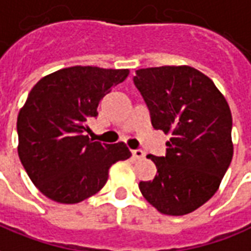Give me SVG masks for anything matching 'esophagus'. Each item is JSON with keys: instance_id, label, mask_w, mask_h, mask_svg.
I'll return each mask as SVG.
<instances>
[{"instance_id": "esophagus-1", "label": "esophagus", "mask_w": 251, "mask_h": 251, "mask_svg": "<svg viewBox=\"0 0 251 251\" xmlns=\"http://www.w3.org/2000/svg\"><path fill=\"white\" fill-rule=\"evenodd\" d=\"M131 154H133V157H134L135 159H142L145 157V153L141 149L131 150Z\"/></svg>"}]
</instances>
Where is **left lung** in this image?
<instances>
[{
	"label": "left lung",
	"mask_w": 251,
	"mask_h": 251,
	"mask_svg": "<svg viewBox=\"0 0 251 251\" xmlns=\"http://www.w3.org/2000/svg\"><path fill=\"white\" fill-rule=\"evenodd\" d=\"M133 81L154 129L170 135L165 157L148 155L157 174L140 182L141 193L162 214H189L214 196L233 158L229 105L190 66L140 69Z\"/></svg>",
	"instance_id": "left-lung-1"
}]
</instances>
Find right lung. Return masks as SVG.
I'll return each mask as SVG.
<instances>
[{"instance_id":"1","label":"right lung","mask_w":251,"mask_h":251,"mask_svg":"<svg viewBox=\"0 0 251 251\" xmlns=\"http://www.w3.org/2000/svg\"><path fill=\"white\" fill-rule=\"evenodd\" d=\"M127 75V69L72 66L33 86L17 118L18 155L44 196L78 203L105 186L113 163L130 157L124 142H93L86 135L100 101Z\"/></svg>"}]
</instances>
